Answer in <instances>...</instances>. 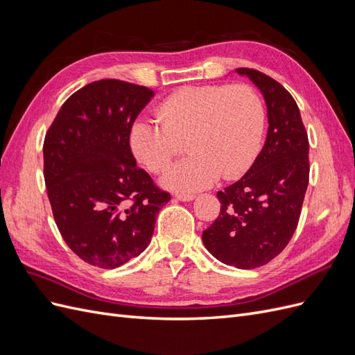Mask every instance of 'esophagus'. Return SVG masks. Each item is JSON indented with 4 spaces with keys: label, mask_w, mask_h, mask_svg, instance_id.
<instances>
[{
    "label": "esophagus",
    "mask_w": 355,
    "mask_h": 355,
    "mask_svg": "<svg viewBox=\"0 0 355 355\" xmlns=\"http://www.w3.org/2000/svg\"><path fill=\"white\" fill-rule=\"evenodd\" d=\"M175 197H176V200H179V201H184V202L192 201V200L196 198V196H192V194H176Z\"/></svg>",
    "instance_id": "34e87169"
}]
</instances>
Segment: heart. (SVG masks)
Masks as SVG:
<instances>
[{
    "label": "heart",
    "mask_w": 355,
    "mask_h": 355,
    "mask_svg": "<svg viewBox=\"0 0 355 355\" xmlns=\"http://www.w3.org/2000/svg\"><path fill=\"white\" fill-rule=\"evenodd\" d=\"M158 120H136L130 148L148 170L158 173L185 143L191 154L161 178L173 191L204 189L220 175L237 178L250 168L262 146L263 106L247 85H188L159 105Z\"/></svg>",
    "instance_id": "heart-1"
}]
</instances>
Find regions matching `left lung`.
<instances>
[{
    "label": "left lung",
    "mask_w": 355,
    "mask_h": 355,
    "mask_svg": "<svg viewBox=\"0 0 355 355\" xmlns=\"http://www.w3.org/2000/svg\"><path fill=\"white\" fill-rule=\"evenodd\" d=\"M263 96L268 132L247 173L218 192L220 213L202 232L204 247L225 265L253 270L280 254L297 227L308 187L309 145L295 99L280 83L235 69Z\"/></svg>",
    "instance_id": "8db88e82"
}]
</instances>
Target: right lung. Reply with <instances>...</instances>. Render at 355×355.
I'll use <instances>...</instances> for the list:
<instances>
[{
	"label": "right lung",
	"mask_w": 355,
	"mask_h": 355,
	"mask_svg": "<svg viewBox=\"0 0 355 355\" xmlns=\"http://www.w3.org/2000/svg\"><path fill=\"white\" fill-rule=\"evenodd\" d=\"M154 90L101 80L62 105L44 139V179L53 216L84 262L114 270L141 254L170 196L136 166L130 137Z\"/></svg>",
	"instance_id": "right-lung-1"
}]
</instances>
